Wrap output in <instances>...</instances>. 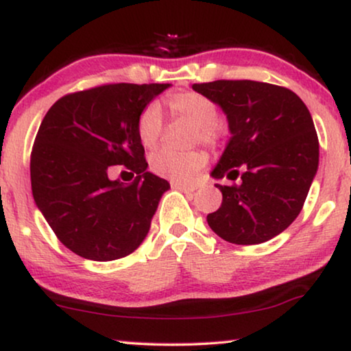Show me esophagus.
Segmentation results:
<instances>
[{"instance_id":"obj_1","label":"esophagus","mask_w":351,"mask_h":351,"mask_svg":"<svg viewBox=\"0 0 351 351\" xmlns=\"http://www.w3.org/2000/svg\"><path fill=\"white\" fill-rule=\"evenodd\" d=\"M172 189L179 190V191H182V193H193V191L196 190L195 186H189V185H180V184H174V182H172Z\"/></svg>"}]
</instances>
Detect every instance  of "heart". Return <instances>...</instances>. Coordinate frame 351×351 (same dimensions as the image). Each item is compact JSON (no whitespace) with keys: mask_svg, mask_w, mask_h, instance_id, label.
<instances>
[{"mask_svg":"<svg viewBox=\"0 0 351 351\" xmlns=\"http://www.w3.org/2000/svg\"><path fill=\"white\" fill-rule=\"evenodd\" d=\"M171 113L174 117H184L196 124L195 138L206 145L215 147L222 137V124L219 121V113L215 104L206 95L195 90L176 93L167 99ZM165 114L158 102H150L142 108L137 118V136L143 147L153 148L160 142ZM208 158L201 150L174 152L158 150L150 156V169L156 176L169 179L174 184H193L198 172L206 166Z\"/></svg>","mask_w":351,"mask_h":351,"instance_id":"1","label":"heart"}]
</instances>
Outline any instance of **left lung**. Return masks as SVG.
Here are the masks:
<instances>
[{
    "mask_svg": "<svg viewBox=\"0 0 351 351\" xmlns=\"http://www.w3.org/2000/svg\"><path fill=\"white\" fill-rule=\"evenodd\" d=\"M193 89L222 108L232 134L210 177L241 176L239 185L215 184L222 204L208 215L209 227L244 246L275 238L300 214L318 171L319 142L308 108L291 89L251 80Z\"/></svg>",
    "mask_w": 351,
    "mask_h": 351,
    "instance_id": "8db88e82",
    "label": "left lung"
}]
</instances>
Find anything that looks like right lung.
Wrapping results in <instances>:
<instances>
[{
  "label": "right lung",
  "instance_id": "right-lung-1",
  "mask_svg": "<svg viewBox=\"0 0 351 351\" xmlns=\"http://www.w3.org/2000/svg\"><path fill=\"white\" fill-rule=\"evenodd\" d=\"M171 84H104L64 95L49 108L32 150V191L60 243L80 257L110 262L145 239L169 182L147 171L138 113ZM112 165L138 177L112 181Z\"/></svg>",
  "mask_w": 351,
  "mask_h": 351
}]
</instances>
